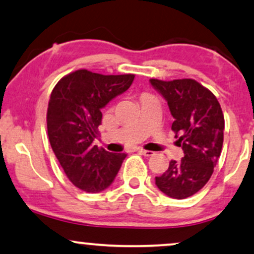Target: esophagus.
Returning <instances> with one entry per match:
<instances>
[{
	"label": "esophagus",
	"instance_id": "obj_1",
	"mask_svg": "<svg viewBox=\"0 0 254 254\" xmlns=\"http://www.w3.org/2000/svg\"><path fill=\"white\" fill-rule=\"evenodd\" d=\"M137 152H139L140 154H142V155H145V156H153V155L155 154L154 152H152V151H146V149H142V148L137 149Z\"/></svg>",
	"mask_w": 254,
	"mask_h": 254
}]
</instances>
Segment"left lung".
I'll return each instance as SVG.
<instances>
[{
	"label": "left lung",
	"instance_id": "left-lung-1",
	"mask_svg": "<svg viewBox=\"0 0 254 254\" xmlns=\"http://www.w3.org/2000/svg\"><path fill=\"white\" fill-rule=\"evenodd\" d=\"M149 81L167 101L174 118L172 130L184 151L180 161L172 160L168 170L155 177V185L171 198H189L207 184L221 154L225 120L220 103L193 79Z\"/></svg>",
	"mask_w": 254,
	"mask_h": 254
}]
</instances>
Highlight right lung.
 <instances>
[{
  "label": "right lung",
  "mask_w": 254,
  "mask_h": 254,
  "mask_svg": "<svg viewBox=\"0 0 254 254\" xmlns=\"http://www.w3.org/2000/svg\"><path fill=\"white\" fill-rule=\"evenodd\" d=\"M133 74L102 75L75 70L56 83L47 111V129L55 156L70 183L88 193L114 181L127 154L93 145L101 125V109L129 88Z\"/></svg>",
  "instance_id": "obj_1"
}]
</instances>
